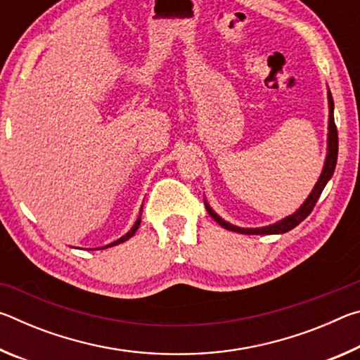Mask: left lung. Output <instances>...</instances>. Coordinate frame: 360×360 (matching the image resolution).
<instances>
[{"instance_id":"8db88e82","label":"left lung","mask_w":360,"mask_h":360,"mask_svg":"<svg viewBox=\"0 0 360 360\" xmlns=\"http://www.w3.org/2000/svg\"><path fill=\"white\" fill-rule=\"evenodd\" d=\"M328 109H330V114H328V146H327V157H326V163H324V169L319 176L318 182L313 188V192L309 193V197L304 200V203L300 206V210L295 211L294 214L288 216L283 221H279L273 225H268V227H262V229H241L236 227V225H231L229 222H225L222 217H219L214 211L210 208V205L205 202L206 211L210 212V216L214 219V221L221 225V227L236 231V233H245V235H275V233H285V231L292 230L297 227L298 224L308 217L309 212L313 211L316 202H318L322 191H324L326 184L328 179L332 178V174L335 172V165H337V157H338V131H337V125H335L333 120V98L332 94L328 92Z\"/></svg>"}]
</instances>
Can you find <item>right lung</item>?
I'll return each mask as SVG.
<instances>
[{"mask_svg":"<svg viewBox=\"0 0 360 360\" xmlns=\"http://www.w3.org/2000/svg\"><path fill=\"white\" fill-rule=\"evenodd\" d=\"M139 224H141V217H138V219H136L135 225H133V227H131V230L129 231V233H125V235L122 236V238H119L117 241H114V243H111V245H108V246L101 248V249H106V248H111V246H115V245H120V243H124V241H127L129 238H131V236L136 233V230H138V227H139Z\"/></svg>","mask_w":360,"mask_h":360,"instance_id":"obj_1","label":"right lung"}]
</instances>
